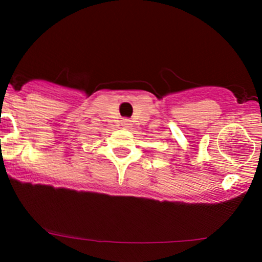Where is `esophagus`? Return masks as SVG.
<instances>
[{
    "mask_svg": "<svg viewBox=\"0 0 262 262\" xmlns=\"http://www.w3.org/2000/svg\"><path fill=\"white\" fill-rule=\"evenodd\" d=\"M121 124H123V126H124V128H130V125H132V121L129 120V119H124V120H123V123H121Z\"/></svg>",
    "mask_w": 262,
    "mask_h": 262,
    "instance_id": "1",
    "label": "esophagus"
}]
</instances>
